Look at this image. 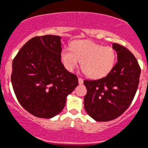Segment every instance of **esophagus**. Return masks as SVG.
I'll return each instance as SVG.
<instances>
[{"label": "esophagus", "instance_id": "obj_1", "mask_svg": "<svg viewBox=\"0 0 148 148\" xmlns=\"http://www.w3.org/2000/svg\"><path fill=\"white\" fill-rule=\"evenodd\" d=\"M78 82H79V85H82V83H83V79H82V78H78Z\"/></svg>", "mask_w": 148, "mask_h": 148}]
</instances>
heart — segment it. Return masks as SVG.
<instances>
[{
    "label": "heart",
    "instance_id": "1",
    "mask_svg": "<svg viewBox=\"0 0 148 148\" xmlns=\"http://www.w3.org/2000/svg\"><path fill=\"white\" fill-rule=\"evenodd\" d=\"M64 67L72 71L79 61L84 73L92 79L101 78L111 71L116 61L114 48L103 46L90 40H75L70 48H64L60 53Z\"/></svg>",
    "mask_w": 148,
    "mask_h": 148
}]
</instances>
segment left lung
<instances>
[{
	"label": "left lung",
	"instance_id": "left-lung-1",
	"mask_svg": "<svg viewBox=\"0 0 148 148\" xmlns=\"http://www.w3.org/2000/svg\"><path fill=\"white\" fill-rule=\"evenodd\" d=\"M117 62L106 77L85 80L87 94L84 107L87 114L98 122L113 120L130 106L136 92L141 69L134 54L125 47L113 43Z\"/></svg>",
	"mask_w": 148,
	"mask_h": 148
}]
</instances>
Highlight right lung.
Returning <instances> with one entry per match:
<instances>
[{"label":"right lung","mask_w":148,"mask_h":148,"mask_svg":"<svg viewBox=\"0 0 148 148\" xmlns=\"http://www.w3.org/2000/svg\"><path fill=\"white\" fill-rule=\"evenodd\" d=\"M61 37H34L23 46L12 62L11 80L17 99L29 113L49 119L64 108L78 79L61 62Z\"/></svg>","instance_id":"right-lung-1"}]
</instances>
